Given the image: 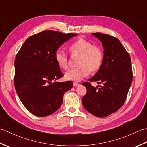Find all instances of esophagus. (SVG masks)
<instances>
[{"label":"esophagus","instance_id":"34e87169","mask_svg":"<svg viewBox=\"0 0 147 147\" xmlns=\"http://www.w3.org/2000/svg\"><path fill=\"white\" fill-rule=\"evenodd\" d=\"M73 85H74V86H79V85H80V83H77V82H74V83H73Z\"/></svg>","mask_w":147,"mask_h":147}]
</instances>
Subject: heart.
I'll list each match as a JSON object with an SVG mask.
<instances>
[{
  "instance_id": "1",
  "label": "heart",
  "mask_w": 147,
  "mask_h": 147,
  "mask_svg": "<svg viewBox=\"0 0 147 147\" xmlns=\"http://www.w3.org/2000/svg\"><path fill=\"white\" fill-rule=\"evenodd\" d=\"M72 55H78V67L69 70L65 74L68 80L80 81L90 73H95L101 67L103 61V52L100 47L83 38H79L69 46ZM55 59L61 69H67L69 65V57L63 50L59 49L55 53Z\"/></svg>"
}]
</instances>
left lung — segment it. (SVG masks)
Instances as JSON below:
<instances>
[{
	"label": "left lung",
	"instance_id": "obj_1",
	"mask_svg": "<svg viewBox=\"0 0 147 147\" xmlns=\"http://www.w3.org/2000/svg\"><path fill=\"white\" fill-rule=\"evenodd\" d=\"M104 47L101 67L90 82L102 85L93 87L84 82L86 94L82 98L83 107L90 113L105 117L116 112L125 102L133 80L131 57L119 40L107 34L93 33Z\"/></svg>",
	"mask_w": 147,
	"mask_h": 147
}]
</instances>
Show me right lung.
<instances>
[{
	"label": "right lung",
	"instance_id": "add662e5",
	"mask_svg": "<svg viewBox=\"0 0 147 147\" xmlns=\"http://www.w3.org/2000/svg\"><path fill=\"white\" fill-rule=\"evenodd\" d=\"M76 33L47 30L28 38L14 61V87L24 107L38 117H45L61 107L71 81L57 82L64 76L55 53Z\"/></svg>",
	"mask_w": 147,
	"mask_h": 147
}]
</instances>
